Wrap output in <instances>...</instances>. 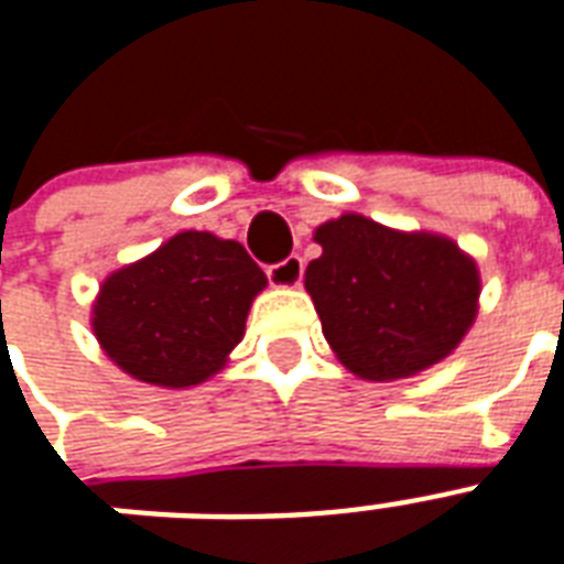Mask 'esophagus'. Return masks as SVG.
<instances>
[{"label":"esophagus","mask_w":564,"mask_h":564,"mask_svg":"<svg viewBox=\"0 0 564 564\" xmlns=\"http://www.w3.org/2000/svg\"><path fill=\"white\" fill-rule=\"evenodd\" d=\"M303 270H305L303 256H288L285 261H279V264H270L268 268L270 285L296 288L300 282H303Z\"/></svg>","instance_id":"1"}]
</instances>
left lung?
<instances>
[{
    "label": "left lung",
    "mask_w": 564,
    "mask_h": 564,
    "mask_svg": "<svg viewBox=\"0 0 564 564\" xmlns=\"http://www.w3.org/2000/svg\"><path fill=\"white\" fill-rule=\"evenodd\" d=\"M314 241L323 252L305 268V291L356 377H414L447 359L477 317V261L444 235L341 214L317 226Z\"/></svg>",
    "instance_id": "8db88e82"
}]
</instances>
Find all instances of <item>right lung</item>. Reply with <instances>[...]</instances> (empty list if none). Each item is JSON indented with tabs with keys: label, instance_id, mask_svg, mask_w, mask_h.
<instances>
[{
	"label": "right lung",
	"instance_id": "obj_1",
	"mask_svg": "<svg viewBox=\"0 0 564 564\" xmlns=\"http://www.w3.org/2000/svg\"><path fill=\"white\" fill-rule=\"evenodd\" d=\"M264 285V270L238 241L178 232L105 279L90 323L105 356L129 377L191 388L226 365Z\"/></svg>",
	"mask_w": 564,
	"mask_h": 564
}]
</instances>
